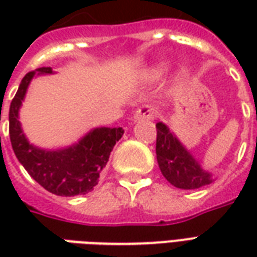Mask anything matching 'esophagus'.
Masks as SVG:
<instances>
[{"mask_svg":"<svg viewBox=\"0 0 257 257\" xmlns=\"http://www.w3.org/2000/svg\"><path fill=\"white\" fill-rule=\"evenodd\" d=\"M158 115V111L154 106L151 104H145L140 108L135 111V121H140V119H154Z\"/></svg>","mask_w":257,"mask_h":257,"instance_id":"1","label":"esophagus"}]
</instances>
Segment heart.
<instances>
[{"mask_svg":"<svg viewBox=\"0 0 257 257\" xmlns=\"http://www.w3.org/2000/svg\"><path fill=\"white\" fill-rule=\"evenodd\" d=\"M160 73H161V70L158 68V70H157V71H156V75H158V74H160Z\"/></svg>","mask_w":257,"mask_h":257,"instance_id":"b5f03b06","label":"heart"}]
</instances>
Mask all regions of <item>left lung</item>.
Segmentation results:
<instances>
[{
	"label": "left lung",
	"instance_id": "8db88e82",
	"mask_svg": "<svg viewBox=\"0 0 257 257\" xmlns=\"http://www.w3.org/2000/svg\"><path fill=\"white\" fill-rule=\"evenodd\" d=\"M156 128L157 161L169 183L183 190L199 189L212 183V175L201 168L165 123L158 122Z\"/></svg>",
	"mask_w": 257,
	"mask_h": 257
}]
</instances>
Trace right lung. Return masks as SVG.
<instances>
[{
  "instance_id": "obj_1",
  "label": "right lung",
  "mask_w": 257,
  "mask_h": 257,
  "mask_svg": "<svg viewBox=\"0 0 257 257\" xmlns=\"http://www.w3.org/2000/svg\"><path fill=\"white\" fill-rule=\"evenodd\" d=\"M51 74V67L37 68ZM36 71L27 73L9 107V138L15 156L31 178L49 193L73 197L93 190L101 169L106 167L112 147L122 138V128H96L77 145L56 151L37 149L26 139L19 122V108Z\"/></svg>"
}]
</instances>
